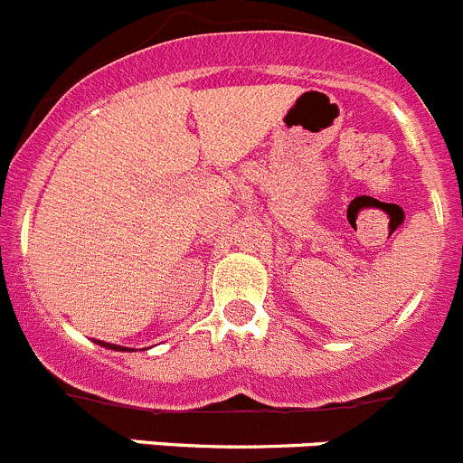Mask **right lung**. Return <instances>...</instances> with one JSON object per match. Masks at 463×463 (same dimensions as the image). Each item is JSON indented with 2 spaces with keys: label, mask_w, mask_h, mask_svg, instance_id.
<instances>
[{
  "label": "right lung",
  "mask_w": 463,
  "mask_h": 463,
  "mask_svg": "<svg viewBox=\"0 0 463 463\" xmlns=\"http://www.w3.org/2000/svg\"><path fill=\"white\" fill-rule=\"evenodd\" d=\"M99 343H102V341H99ZM102 345L111 347V350H125V347H120V345H111V343H102Z\"/></svg>",
  "instance_id": "right-lung-1"
}]
</instances>
